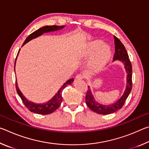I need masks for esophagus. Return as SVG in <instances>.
Segmentation results:
<instances>
[{
    "instance_id": "esophagus-1",
    "label": "esophagus",
    "mask_w": 149,
    "mask_h": 149,
    "mask_svg": "<svg viewBox=\"0 0 149 149\" xmlns=\"http://www.w3.org/2000/svg\"><path fill=\"white\" fill-rule=\"evenodd\" d=\"M75 78H76L77 80H82L83 79H84V75H83L82 74H77L76 75V77H75Z\"/></svg>"
}]
</instances>
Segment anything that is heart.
<instances>
[{
    "instance_id": "heart-1",
    "label": "heart",
    "mask_w": 149,
    "mask_h": 149,
    "mask_svg": "<svg viewBox=\"0 0 149 149\" xmlns=\"http://www.w3.org/2000/svg\"><path fill=\"white\" fill-rule=\"evenodd\" d=\"M95 53L93 56L91 64L95 68H100L106 64L111 56V49L109 45H104L102 40L97 39L91 41L87 44L83 52V56H88Z\"/></svg>"
}]
</instances>
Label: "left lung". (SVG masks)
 Returning <instances> with one entry per match:
<instances>
[{
    "label": "left lung",
    "mask_w": 149,
    "mask_h": 149,
    "mask_svg": "<svg viewBox=\"0 0 149 149\" xmlns=\"http://www.w3.org/2000/svg\"><path fill=\"white\" fill-rule=\"evenodd\" d=\"M115 45V53L113 61L118 60L124 65L125 72L127 73V84L124 93L119 99L111 104H102L98 102L95 99L93 95L88 86V91L85 97V102L91 110L99 114H109L114 113L122 108L125 100L129 96L132 88V66L128 56L127 50L122 42L116 37L114 36Z\"/></svg>",
    "instance_id": "8db88e82"
}]
</instances>
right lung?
I'll return each mask as SVG.
<instances>
[{
    "label": "right lung",
    "instance_id": "1",
    "mask_svg": "<svg viewBox=\"0 0 149 149\" xmlns=\"http://www.w3.org/2000/svg\"><path fill=\"white\" fill-rule=\"evenodd\" d=\"M64 27L65 26H45L42 27L39 29L36 30V31H34L33 33H32L31 34H30L29 36L27 37L26 39L25 40V41L23 43V45H22V46H24L25 44H26L27 42H28L29 41H31V40L41 36V35L45 33L58 31V30H60L64 28ZM19 50L18 51L17 55L19 54ZM17 57L16 58V61H15V64H14V72H15V65H16ZM73 81H74V78H72V79L68 80L66 82L63 84L62 86L60 88V89L58 91V92L55 94V95L51 99H50L48 102H46L45 103H41V104H37V103L31 102L28 99H27L23 95V94H22L21 91L19 90L18 86H17V81H16V91L17 92V94H18V95L19 96V97L21 98V99L22 100V102H24V104H25V106H26V108H27V109L32 112L35 113V114L47 115V114H51V113L54 112V111L60 107L63 100V98L62 97V92L63 89H64L67 85H72Z\"/></svg>",
    "mask_w": 149,
    "mask_h": 149
}]
</instances>
